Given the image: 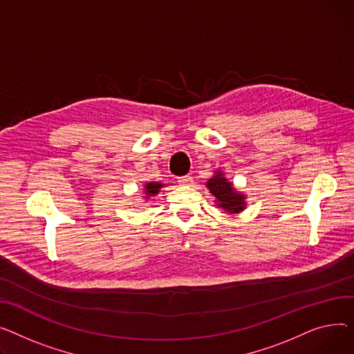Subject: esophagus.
<instances>
[{
    "mask_svg": "<svg viewBox=\"0 0 354 354\" xmlns=\"http://www.w3.org/2000/svg\"><path fill=\"white\" fill-rule=\"evenodd\" d=\"M178 184L180 185H192L193 184V177L192 176H183V177H178Z\"/></svg>",
    "mask_w": 354,
    "mask_h": 354,
    "instance_id": "esophagus-1",
    "label": "esophagus"
}]
</instances>
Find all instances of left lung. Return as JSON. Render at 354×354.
Masks as SVG:
<instances>
[{
  "label": "left lung",
  "mask_w": 354,
  "mask_h": 354,
  "mask_svg": "<svg viewBox=\"0 0 354 354\" xmlns=\"http://www.w3.org/2000/svg\"><path fill=\"white\" fill-rule=\"evenodd\" d=\"M207 189L210 190V193L216 197V203L218 207H221L223 210L230 214H236L244 210L245 201H244V194L237 193L233 184L230 181H227L224 174L217 170L216 174L205 183Z\"/></svg>",
  "instance_id": "obj_1"
}]
</instances>
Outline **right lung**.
<instances>
[{"mask_svg":"<svg viewBox=\"0 0 354 354\" xmlns=\"http://www.w3.org/2000/svg\"><path fill=\"white\" fill-rule=\"evenodd\" d=\"M164 184L161 183H147L144 185V193H145V200H149L151 196H156L158 194L160 189Z\"/></svg>","mask_w":354,"mask_h":354,"instance_id":"add662e5","label":"right lung"}]
</instances>
